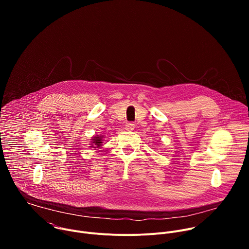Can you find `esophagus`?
Here are the masks:
<instances>
[{"label":"esophagus","instance_id":"34e87169","mask_svg":"<svg viewBox=\"0 0 249 249\" xmlns=\"http://www.w3.org/2000/svg\"><path fill=\"white\" fill-rule=\"evenodd\" d=\"M134 128H135V124H133L132 122L127 123L126 126H125V129H126L127 131H132V130H134Z\"/></svg>","mask_w":249,"mask_h":249}]
</instances>
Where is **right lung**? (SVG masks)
Returning <instances> with one entry per match:
<instances>
[{"label":"right lung","mask_w":249,"mask_h":249,"mask_svg":"<svg viewBox=\"0 0 249 249\" xmlns=\"http://www.w3.org/2000/svg\"><path fill=\"white\" fill-rule=\"evenodd\" d=\"M91 143L94 145V146H96L97 148H99V146L101 145V138L100 137H94L93 138V142H91ZM95 148V147H94Z\"/></svg>","instance_id":"1"}]
</instances>
